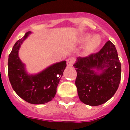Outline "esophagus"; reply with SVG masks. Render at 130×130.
<instances>
[{"label":"esophagus","instance_id":"1","mask_svg":"<svg viewBox=\"0 0 130 130\" xmlns=\"http://www.w3.org/2000/svg\"><path fill=\"white\" fill-rule=\"evenodd\" d=\"M73 63H74V59H72V58L69 59L67 61V67H72V66H73Z\"/></svg>","mask_w":130,"mask_h":130}]
</instances>
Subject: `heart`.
Segmentation results:
<instances>
[{
    "mask_svg": "<svg viewBox=\"0 0 130 130\" xmlns=\"http://www.w3.org/2000/svg\"><path fill=\"white\" fill-rule=\"evenodd\" d=\"M90 38V35L86 34V35L83 36L81 38L82 43H85L89 40L87 43L85 48V52L86 54H90L96 51L99 48L101 42V38L99 37V36H94L91 38L90 39H89Z\"/></svg>",
    "mask_w": 130,
    "mask_h": 130,
    "instance_id": "heart-1",
    "label": "heart"
}]
</instances>
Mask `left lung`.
<instances>
[{
	"label": "left lung",
	"mask_w": 130,
	"mask_h": 130,
	"mask_svg": "<svg viewBox=\"0 0 130 130\" xmlns=\"http://www.w3.org/2000/svg\"><path fill=\"white\" fill-rule=\"evenodd\" d=\"M73 66L77 71L75 86L82 103L98 106L115 94L121 80V68L116 48L111 41L98 53L77 57Z\"/></svg>",
	"instance_id": "obj_1"
}]
</instances>
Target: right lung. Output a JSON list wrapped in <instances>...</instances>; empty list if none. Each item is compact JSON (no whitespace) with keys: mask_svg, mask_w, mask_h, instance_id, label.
<instances>
[{"mask_svg":"<svg viewBox=\"0 0 130 130\" xmlns=\"http://www.w3.org/2000/svg\"><path fill=\"white\" fill-rule=\"evenodd\" d=\"M30 34V31H27L13 46L9 55L8 75L12 88L19 97L27 103L40 105L52 101L55 97L67 64L65 61H61L49 66L38 74H28L18 53L21 44Z\"/></svg>","mask_w":130,"mask_h":130,"instance_id":"right-lung-1","label":"right lung"}]
</instances>
